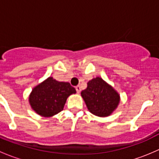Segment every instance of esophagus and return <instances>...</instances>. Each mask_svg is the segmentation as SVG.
<instances>
[{"instance_id": "obj_1", "label": "esophagus", "mask_w": 159, "mask_h": 159, "mask_svg": "<svg viewBox=\"0 0 159 159\" xmlns=\"http://www.w3.org/2000/svg\"><path fill=\"white\" fill-rule=\"evenodd\" d=\"M75 89H76V91H77V92L78 93V94H79L80 92H81V87H80L79 85H78V86H76V87H75Z\"/></svg>"}]
</instances>
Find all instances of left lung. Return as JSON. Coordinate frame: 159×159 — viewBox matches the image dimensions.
I'll use <instances>...</instances> for the list:
<instances>
[{
	"label": "left lung",
	"instance_id": "obj_1",
	"mask_svg": "<svg viewBox=\"0 0 159 159\" xmlns=\"http://www.w3.org/2000/svg\"><path fill=\"white\" fill-rule=\"evenodd\" d=\"M81 95L89 111L102 118L111 115L120 102L118 91L100 77L89 81L87 89L81 91Z\"/></svg>",
	"mask_w": 159,
	"mask_h": 159
}]
</instances>
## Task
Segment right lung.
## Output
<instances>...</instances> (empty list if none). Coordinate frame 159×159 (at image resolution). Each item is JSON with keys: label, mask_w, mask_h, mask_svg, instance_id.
Returning a JSON list of instances; mask_svg holds the SVG:
<instances>
[{"label": "right lung", "mask_w": 159, "mask_h": 159, "mask_svg": "<svg viewBox=\"0 0 159 159\" xmlns=\"http://www.w3.org/2000/svg\"><path fill=\"white\" fill-rule=\"evenodd\" d=\"M75 93L76 90L70 83L56 81L49 77L33 88L28 101L38 115L50 118L61 111L68 98Z\"/></svg>", "instance_id": "right-lung-1"}]
</instances>
